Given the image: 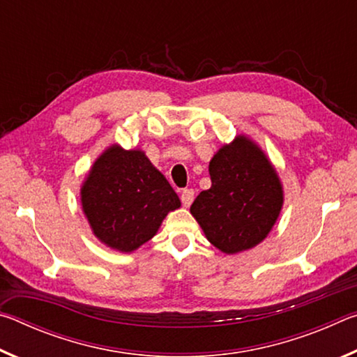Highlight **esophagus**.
<instances>
[{
    "mask_svg": "<svg viewBox=\"0 0 357 357\" xmlns=\"http://www.w3.org/2000/svg\"><path fill=\"white\" fill-rule=\"evenodd\" d=\"M193 189H184L183 192H181V202H183L184 206H190L192 202H193Z\"/></svg>",
    "mask_w": 357,
    "mask_h": 357,
    "instance_id": "obj_1",
    "label": "esophagus"
}]
</instances>
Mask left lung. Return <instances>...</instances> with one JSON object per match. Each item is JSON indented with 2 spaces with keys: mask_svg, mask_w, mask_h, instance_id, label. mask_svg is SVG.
<instances>
[{
  "mask_svg": "<svg viewBox=\"0 0 357 357\" xmlns=\"http://www.w3.org/2000/svg\"><path fill=\"white\" fill-rule=\"evenodd\" d=\"M209 174L211 189L200 192L190 206L209 243L225 253L261 243L283 203L279 176L263 151L238 137L213 157Z\"/></svg>",
  "mask_w": 357,
  "mask_h": 357,
  "instance_id": "8db88e82",
  "label": "left lung"
}]
</instances>
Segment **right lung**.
<instances>
[{
    "instance_id": "1",
    "label": "right lung",
    "mask_w": 357,
    "mask_h": 357,
    "mask_svg": "<svg viewBox=\"0 0 357 357\" xmlns=\"http://www.w3.org/2000/svg\"><path fill=\"white\" fill-rule=\"evenodd\" d=\"M82 206L102 243L132 252L154 236L181 202L142 151L108 148L82 187Z\"/></svg>"
}]
</instances>
